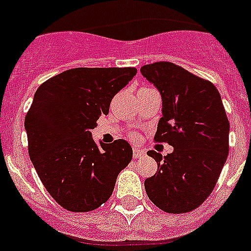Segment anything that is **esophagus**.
I'll list each match as a JSON object with an SVG mask.
<instances>
[{"label":"esophagus","instance_id":"obj_1","mask_svg":"<svg viewBox=\"0 0 251 251\" xmlns=\"http://www.w3.org/2000/svg\"><path fill=\"white\" fill-rule=\"evenodd\" d=\"M146 156V152L143 150H139V148H133V158H143Z\"/></svg>","mask_w":251,"mask_h":251}]
</instances>
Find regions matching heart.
I'll return each mask as SVG.
<instances>
[{
	"label": "heart",
	"instance_id": "obj_1",
	"mask_svg": "<svg viewBox=\"0 0 251 251\" xmlns=\"http://www.w3.org/2000/svg\"><path fill=\"white\" fill-rule=\"evenodd\" d=\"M130 137H132L133 139H138V136H137L136 133H133V134H132V136H130Z\"/></svg>",
	"mask_w": 251,
	"mask_h": 251
}]
</instances>
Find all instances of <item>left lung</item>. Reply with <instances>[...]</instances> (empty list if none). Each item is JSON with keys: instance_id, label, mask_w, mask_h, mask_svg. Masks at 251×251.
Instances as JSON below:
<instances>
[{"instance_id": "obj_1", "label": "left lung", "mask_w": 251, "mask_h": 251, "mask_svg": "<svg viewBox=\"0 0 251 251\" xmlns=\"http://www.w3.org/2000/svg\"><path fill=\"white\" fill-rule=\"evenodd\" d=\"M142 75L162 97L156 142L174 152L156 159L157 172L145 181L157 207L170 214L190 212L210 196L229 154V119L220 93L211 81L168 61L148 64Z\"/></svg>"}]
</instances>
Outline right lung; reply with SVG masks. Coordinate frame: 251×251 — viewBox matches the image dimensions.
<instances>
[{
    "label": "right lung",
    "instance_id": "right-lung-1",
    "mask_svg": "<svg viewBox=\"0 0 251 251\" xmlns=\"http://www.w3.org/2000/svg\"><path fill=\"white\" fill-rule=\"evenodd\" d=\"M136 68H75L39 86L25 118L28 154L51 197L73 212L98 208L132 161L128 142L101 143L92 129Z\"/></svg>",
    "mask_w": 251,
    "mask_h": 251
}]
</instances>
